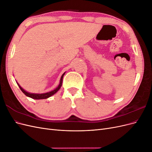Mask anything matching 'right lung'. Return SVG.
Instances as JSON below:
<instances>
[{
    "instance_id": "1",
    "label": "right lung",
    "mask_w": 152,
    "mask_h": 152,
    "mask_svg": "<svg viewBox=\"0 0 152 152\" xmlns=\"http://www.w3.org/2000/svg\"><path fill=\"white\" fill-rule=\"evenodd\" d=\"M65 74V72L63 73V74L61 75V79H60V81H59V84L58 85V86L56 87V89H54V90L51 91H49L48 92V93H41V94H39V93H28V92L26 91L24 89H23L22 87L20 86V85L18 83L16 82L17 84L19 86V87L20 88V89L21 90V91L26 96H28L29 98H31L32 99H47L50 96L54 95L55 93H56L57 92L59 91V89L61 88V87L62 86V82H63V78L64 75Z\"/></svg>"
}]
</instances>
